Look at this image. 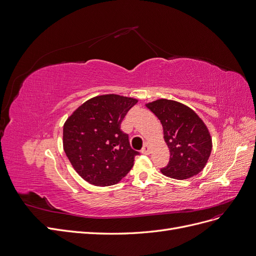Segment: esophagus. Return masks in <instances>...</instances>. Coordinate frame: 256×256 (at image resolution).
Listing matches in <instances>:
<instances>
[{"mask_svg":"<svg viewBox=\"0 0 256 256\" xmlns=\"http://www.w3.org/2000/svg\"><path fill=\"white\" fill-rule=\"evenodd\" d=\"M141 153H142V154H150V146H148V142L144 144L142 150H141Z\"/></svg>","mask_w":256,"mask_h":256,"instance_id":"obj_1","label":"esophagus"}]
</instances>
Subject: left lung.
I'll use <instances>...</instances> for the list:
<instances>
[{
	"label": "left lung",
	"instance_id": "left-lung-1",
	"mask_svg": "<svg viewBox=\"0 0 256 256\" xmlns=\"http://www.w3.org/2000/svg\"><path fill=\"white\" fill-rule=\"evenodd\" d=\"M146 106L162 122L170 150V162L162 173L182 180L202 172L212 150V138L204 121L177 101L159 99Z\"/></svg>",
	"mask_w": 256,
	"mask_h": 256
}]
</instances>
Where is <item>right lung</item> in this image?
<instances>
[{
	"label": "right lung",
	"instance_id": "1",
	"mask_svg": "<svg viewBox=\"0 0 256 256\" xmlns=\"http://www.w3.org/2000/svg\"><path fill=\"white\" fill-rule=\"evenodd\" d=\"M137 99L102 94L84 102L63 126V148L72 168L85 182L98 186L118 184L139 155L120 128Z\"/></svg>",
	"mask_w": 256,
	"mask_h": 256
}]
</instances>
